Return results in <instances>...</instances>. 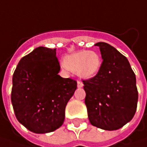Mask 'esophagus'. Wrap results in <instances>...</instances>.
I'll return each instance as SVG.
<instances>
[{
    "label": "esophagus",
    "instance_id": "34e87169",
    "mask_svg": "<svg viewBox=\"0 0 147 147\" xmlns=\"http://www.w3.org/2000/svg\"><path fill=\"white\" fill-rule=\"evenodd\" d=\"M83 83L81 82V81H77V87L78 88H81V87H83Z\"/></svg>",
    "mask_w": 147,
    "mask_h": 147
}]
</instances>
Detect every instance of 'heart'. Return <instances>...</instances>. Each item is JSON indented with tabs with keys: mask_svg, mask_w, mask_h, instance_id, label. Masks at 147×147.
Wrapping results in <instances>:
<instances>
[{
	"mask_svg": "<svg viewBox=\"0 0 147 147\" xmlns=\"http://www.w3.org/2000/svg\"><path fill=\"white\" fill-rule=\"evenodd\" d=\"M65 67L76 72L81 79L94 77L100 71L102 66L101 57L92 50H80L67 56L64 58Z\"/></svg>",
	"mask_w": 147,
	"mask_h": 147,
	"instance_id": "obj_1",
	"label": "heart"
}]
</instances>
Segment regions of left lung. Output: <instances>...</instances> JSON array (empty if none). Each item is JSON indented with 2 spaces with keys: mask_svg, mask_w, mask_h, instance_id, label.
Returning <instances> with one entry per match:
<instances>
[{
  "mask_svg": "<svg viewBox=\"0 0 147 147\" xmlns=\"http://www.w3.org/2000/svg\"><path fill=\"white\" fill-rule=\"evenodd\" d=\"M102 66L94 77L83 80L90 123L107 131L118 130L137 110L136 76L127 57L113 46L99 42Z\"/></svg>",
  "mask_w": 147,
  "mask_h": 147,
  "instance_id": "8db88e82",
  "label": "left lung"
}]
</instances>
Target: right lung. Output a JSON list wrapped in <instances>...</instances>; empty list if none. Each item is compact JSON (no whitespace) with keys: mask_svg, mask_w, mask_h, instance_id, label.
Instances as JSON below:
<instances>
[{"mask_svg":"<svg viewBox=\"0 0 147 147\" xmlns=\"http://www.w3.org/2000/svg\"><path fill=\"white\" fill-rule=\"evenodd\" d=\"M56 48L38 47L19 61L12 78L11 103L17 120L34 133H48L64 123L65 109L77 83L62 78Z\"/></svg>","mask_w":147,"mask_h":147,"instance_id":"add662e5","label":"right lung"}]
</instances>
